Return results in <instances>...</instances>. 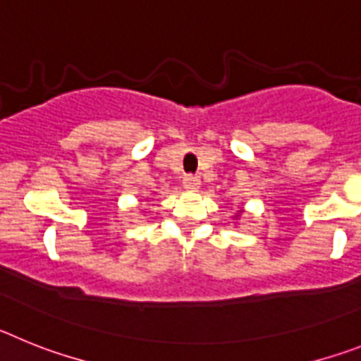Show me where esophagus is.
I'll list each match as a JSON object with an SVG mask.
<instances>
[{"label":"esophagus","instance_id":"1","mask_svg":"<svg viewBox=\"0 0 361 361\" xmlns=\"http://www.w3.org/2000/svg\"><path fill=\"white\" fill-rule=\"evenodd\" d=\"M202 180L198 176H185L183 178V189L185 190H198Z\"/></svg>","mask_w":361,"mask_h":361}]
</instances>
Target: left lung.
<instances>
[{"label": "left lung", "instance_id": "left-lung-1", "mask_svg": "<svg viewBox=\"0 0 361 361\" xmlns=\"http://www.w3.org/2000/svg\"><path fill=\"white\" fill-rule=\"evenodd\" d=\"M241 214H243V209H240V211H238V212H236V214H234V216H233V218H234V219H238V218H240V216H241Z\"/></svg>", "mask_w": 361, "mask_h": 361}]
</instances>
